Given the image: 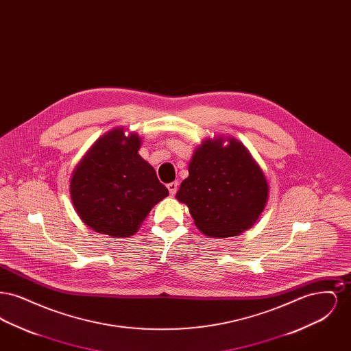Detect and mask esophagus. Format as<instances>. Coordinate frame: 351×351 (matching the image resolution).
<instances>
[{"label":"esophagus","instance_id":"1","mask_svg":"<svg viewBox=\"0 0 351 351\" xmlns=\"http://www.w3.org/2000/svg\"><path fill=\"white\" fill-rule=\"evenodd\" d=\"M168 191H169V195L173 196L176 192H178V188H179V183L178 182H173V183H169L167 185Z\"/></svg>","mask_w":351,"mask_h":351}]
</instances>
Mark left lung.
Listing matches in <instances>:
<instances>
[{
    "label": "left lung",
    "mask_w": 351,
    "mask_h": 351,
    "mask_svg": "<svg viewBox=\"0 0 351 351\" xmlns=\"http://www.w3.org/2000/svg\"><path fill=\"white\" fill-rule=\"evenodd\" d=\"M176 199L208 237L228 238L250 229L266 208L268 183L247 147L233 136L206 138L195 150Z\"/></svg>",
    "instance_id": "obj_1"
}]
</instances>
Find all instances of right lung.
Listing matches in <instances>:
<instances>
[{
    "mask_svg": "<svg viewBox=\"0 0 351 351\" xmlns=\"http://www.w3.org/2000/svg\"><path fill=\"white\" fill-rule=\"evenodd\" d=\"M142 138L116 128L100 136L72 172L69 193L77 216L100 234L136 233L155 204L168 196L139 154Z\"/></svg>",
    "mask_w": 351,
    "mask_h": 351,
    "instance_id": "right-lung-1",
    "label": "right lung"
}]
</instances>
